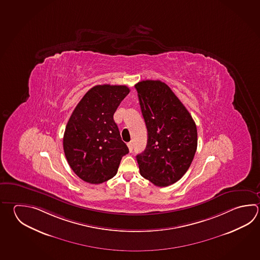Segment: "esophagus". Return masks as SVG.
<instances>
[{"label": "esophagus", "instance_id": "1", "mask_svg": "<svg viewBox=\"0 0 260 260\" xmlns=\"http://www.w3.org/2000/svg\"><path fill=\"white\" fill-rule=\"evenodd\" d=\"M127 147H128V150H129V152H133V142H127Z\"/></svg>", "mask_w": 260, "mask_h": 260}]
</instances>
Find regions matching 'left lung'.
I'll list each match as a JSON object with an SVG mask.
<instances>
[{
  "label": "left lung",
  "instance_id": "obj_1",
  "mask_svg": "<svg viewBox=\"0 0 260 260\" xmlns=\"http://www.w3.org/2000/svg\"><path fill=\"white\" fill-rule=\"evenodd\" d=\"M148 132L146 149L138 154L142 177L157 186L178 181L190 167L198 145L196 124L167 83L135 84Z\"/></svg>",
  "mask_w": 260,
  "mask_h": 260
}]
</instances>
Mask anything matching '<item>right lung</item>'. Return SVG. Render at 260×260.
Returning a JSON list of instances; mask_svg holds the SVG:
<instances>
[{
    "label": "right lung",
    "mask_w": 260,
    "mask_h": 260,
    "mask_svg": "<svg viewBox=\"0 0 260 260\" xmlns=\"http://www.w3.org/2000/svg\"><path fill=\"white\" fill-rule=\"evenodd\" d=\"M129 88L95 85L83 95L69 118L63 150L69 166L83 181L101 184L118 172L128 148L120 137L114 113Z\"/></svg>",
    "instance_id": "1"
}]
</instances>
